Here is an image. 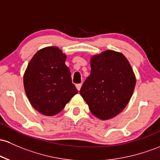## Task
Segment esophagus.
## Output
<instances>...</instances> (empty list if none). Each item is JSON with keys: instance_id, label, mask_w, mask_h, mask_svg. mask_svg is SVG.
I'll return each mask as SVG.
<instances>
[{"instance_id": "obj_1", "label": "esophagus", "mask_w": 160, "mask_h": 160, "mask_svg": "<svg viewBox=\"0 0 160 160\" xmlns=\"http://www.w3.org/2000/svg\"><path fill=\"white\" fill-rule=\"evenodd\" d=\"M82 87V83H78V84H76V88L77 89V90L80 91V88H81Z\"/></svg>"}]
</instances>
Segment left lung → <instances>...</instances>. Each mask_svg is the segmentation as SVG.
I'll list each match as a JSON object with an SVG mask.
<instances>
[{
	"instance_id": "8db88e82",
	"label": "left lung",
	"mask_w": 160,
	"mask_h": 160,
	"mask_svg": "<svg viewBox=\"0 0 160 160\" xmlns=\"http://www.w3.org/2000/svg\"><path fill=\"white\" fill-rule=\"evenodd\" d=\"M90 75L80 93L92 114L101 120L112 118L129 102L136 84L131 64L120 52L107 50L92 56Z\"/></svg>"
}]
</instances>
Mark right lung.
<instances>
[{
	"mask_svg": "<svg viewBox=\"0 0 160 160\" xmlns=\"http://www.w3.org/2000/svg\"><path fill=\"white\" fill-rule=\"evenodd\" d=\"M66 55L58 47L44 48L29 61L23 76L24 89L38 112L53 116L61 112L78 91L72 83Z\"/></svg>",
	"mask_w": 160,
	"mask_h": 160,
	"instance_id": "obj_1",
	"label": "right lung"
}]
</instances>
